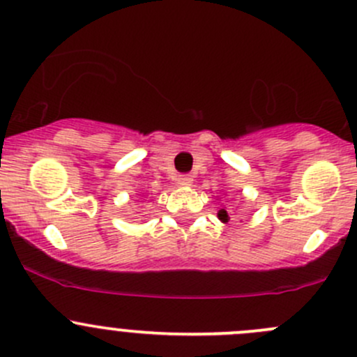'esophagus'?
I'll return each mask as SVG.
<instances>
[{"label":"esophagus","instance_id":"esophagus-1","mask_svg":"<svg viewBox=\"0 0 357 357\" xmlns=\"http://www.w3.org/2000/svg\"><path fill=\"white\" fill-rule=\"evenodd\" d=\"M178 185L179 186H191L193 185V178L190 174H183L178 178Z\"/></svg>","mask_w":357,"mask_h":357}]
</instances>
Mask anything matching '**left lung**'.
Instances as JSON below:
<instances>
[{
    "label": "left lung",
    "mask_w": 357,
    "mask_h": 357,
    "mask_svg": "<svg viewBox=\"0 0 357 357\" xmlns=\"http://www.w3.org/2000/svg\"><path fill=\"white\" fill-rule=\"evenodd\" d=\"M217 217H219L220 222H224V224L229 222V210L226 207H222L219 212H217Z\"/></svg>",
    "instance_id": "1"
}]
</instances>
